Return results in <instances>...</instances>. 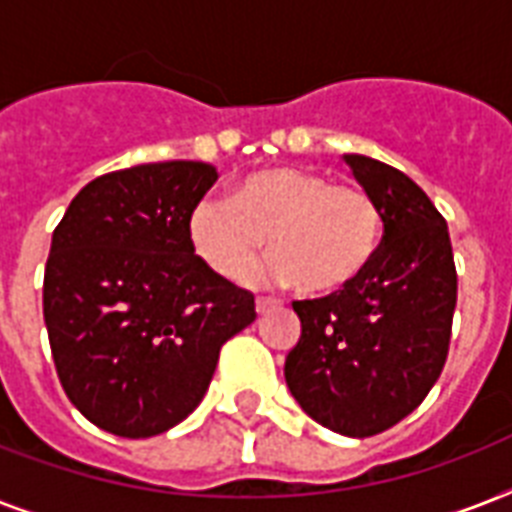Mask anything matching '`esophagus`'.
Instances as JSON below:
<instances>
[{
  "label": "esophagus",
  "mask_w": 512,
  "mask_h": 512,
  "mask_svg": "<svg viewBox=\"0 0 512 512\" xmlns=\"http://www.w3.org/2000/svg\"><path fill=\"white\" fill-rule=\"evenodd\" d=\"M276 308H281V300H276V297H257V313L260 316L276 311Z\"/></svg>",
  "instance_id": "obj_1"
}]
</instances>
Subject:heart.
I'll use <instances>...</instances> for the list:
<instances>
[{
	"mask_svg": "<svg viewBox=\"0 0 512 512\" xmlns=\"http://www.w3.org/2000/svg\"><path fill=\"white\" fill-rule=\"evenodd\" d=\"M268 236L276 255L265 273L308 295H332L372 265L382 241V207L364 185L332 183L303 167L252 172L228 201L201 199L188 241L209 271L239 281Z\"/></svg>",
	"mask_w": 512,
	"mask_h": 512,
	"instance_id": "obj_1",
	"label": "heart"
}]
</instances>
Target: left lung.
<instances>
[{
  "label": "left lung",
  "instance_id": "1",
  "mask_svg": "<svg viewBox=\"0 0 512 512\" xmlns=\"http://www.w3.org/2000/svg\"><path fill=\"white\" fill-rule=\"evenodd\" d=\"M380 201L382 241L353 284L295 300L303 335L284 377L305 414L350 438L377 436L425 401L452 340L457 268L444 215L401 170L348 154Z\"/></svg>",
  "mask_w": 512,
  "mask_h": 512
}]
</instances>
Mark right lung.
I'll return each mask as SVG.
<instances>
[{
    "label": "right lung",
    "instance_id": "add662e5",
    "mask_svg": "<svg viewBox=\"0 0 512 512\" xmlns=\"http://www.w3.org/2000/svg\"><path fill=\"white\" fill-rule=\"evenodd\" d=\"M204 162L95 177L68 204L44 265V324L71 404L122 438L159 436L201 404L220 348L257 319L255 297L188 241L215 185Z\"/></svg>",
    "mask_w": 512,
    "mask_h": 512
}]
</instances>
